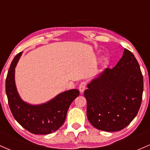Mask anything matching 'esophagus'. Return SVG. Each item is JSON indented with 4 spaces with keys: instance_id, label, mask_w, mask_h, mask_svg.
I'll return each instance as SVG.
<instances>
[{
    "instance_id": "34e87169",
    "label": "esophagus",
    "mask_w": 150,
    "mask_h": 150,
    "mask_svg": "<svg viewBox=\"0 0 150 150\" xmlns=\"http://www.w3.org/2000/svg\"><path fill=\"white\" fill-rule=\"evenodd\" d=\"M86 85H87V84H86L85 82H81L80 85H79V90H80V92L81 93H82L84 92V91L86 89Z\"/></svg>"
}]
</instances>
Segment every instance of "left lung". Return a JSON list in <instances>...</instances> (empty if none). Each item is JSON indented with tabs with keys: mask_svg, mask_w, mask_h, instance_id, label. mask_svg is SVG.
Segmentation results:
<instances>
[{
	"mask_svg": "<svg viewBox=\"0 0 150 150\" xmlns=\"http://www.w3.org/2000/svg\"><path fill=\"white\" fill-rule=\"evenodd\" d=\"M87 116L98 130L118 131L135 118L143 92V77L134 55L125 49L112 69L106 68L87 85Z\"/></svg>",
	"mask_w": 150,
	"mask_h": 150,
	"instance_id": "8db88e82",
	"label": "left lung"
}]
</instances>
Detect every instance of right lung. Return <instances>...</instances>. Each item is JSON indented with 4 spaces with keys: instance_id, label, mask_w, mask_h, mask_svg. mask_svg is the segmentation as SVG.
<instances>
[{
    "instance_id": "obj_1",
    "label": "right lung",
    "mask_w": 150,
    "mask_h": 150,
    "mask_svg": "<svg viewBox=\"0 0 150 150\" xmlns=\"http://www.w3.org/2000/svg\"><path fill=\"white\" fill-rule=\"evenodd\" d=\"M22 52L12 61L6 80V91L10 111L24 128L35 135H46L56 131L64 123L70 105L80 94L77 89L58 94L42 104L33 105L21 99L15 81V67Z\"/></svg>"
}]
</instances>
